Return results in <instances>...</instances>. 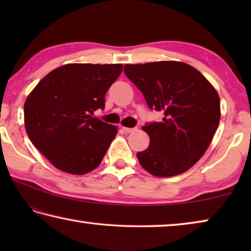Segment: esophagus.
Instances as JSON below:
<instances>
[{"label": "esophagus", "mask_w": 251, "mask_h": 251, "mask_svg": "<svg viewBox=\"0 0 251 251\" xmlns=\"http://www.w3.org/2000/svg\"><path fill=\"white\" fill-rule=\"evenodd\" d=\"M136 129V127H134V128H128V127H123V130L125 131V133H131V131H135Z\"/></svg>", "instance_id": "34e87169"}]
</instances>
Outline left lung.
<instances>
[{
	"mask_svg": "<svg viewBox=\"0 0 251 251\" xmlns=\"http://www.w3.org/2000/svg\"><path fill=\"white\" fill-rule=\"evenodd\" d=\"M151 109L163 113L147 123L150 146L137 152L142 167L158 177L179 175L205 154L220 121V100L214 86L193 66L161 61L124 66Z\"/></svg>",
	"mask_w": 251,
	"mask_h": 251,
	"instance_id": "left-lung-1",
	"label": "left lung"
}]
</instances>
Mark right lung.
I'll use <instances>...</instances> for the list:
<instances>
[{"mask_svg": "<svg viewBox=\"0 0 251 251\" xmlns=\"http://www.w3.org/2000/svg\"><path fill=\"white\" fill-rule=\"evenodd\" d=\"M122 64H66L42 78L24 104L25 129L50 164L83 175L100 164L117 134L115 126L94 117Z\"/></svg>", "mask_w": 251, "mask_h": 251, "instance_id": "obj_1", "label": "right lung"}]
</instances>
